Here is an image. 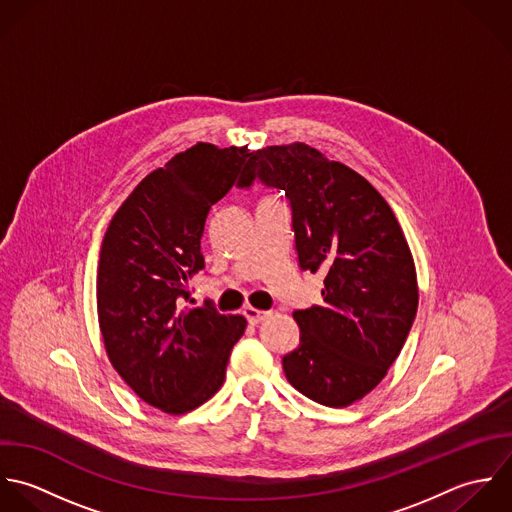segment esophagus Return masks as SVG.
<instances>
[{"label": "esophagus", "instance_id": "1", "mask_svg": "<svg viewBox=\"0 0 512 512\" xmlns=\"http://www.w3.org/2000/svg\"><path fill=\"white\" fill-rule=\"evenodd\" d=\"M243 314H245V318L251 322V324H259V322H263L265 318H269L271 316V312L269 310H259V308L247 307L243 310Z\"/></svg>", "mask_w": 512, "mask_h": 512}]
</instances>
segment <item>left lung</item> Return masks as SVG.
Returning <instances> with one entry per match:
<instances>
[{
	"mask_svg": "<svg viewBox=\"0 0 512 512\" xmlns=\"http://www.w3.org/2000/svg\"><path fill=\"white\" fill-rule=\"evenodd\" d=\"M255 182L285 194L299 267L324 277L322 303L293 312L301 338L285 376L312 402L346 408L382 382L417 312L402 227L370 182L303 142L253 152L237 188Z\"/></svg>",
	"mask_w": 512,
	"mask_h": 512,
	"instance_id": "8db88e82",
	"label": "left lung"
}]
</instances>
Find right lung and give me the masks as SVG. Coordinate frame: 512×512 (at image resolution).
Instances as JSON below:
<instances>
[{
	"instance_id": "obj_1",
	"label": "right lung",
	"mask_w": 512,
	"mask_h": 512,
	"mask_svg": "<svg viewBox=\"0 0 512 512\" xmlns=\"http://www.w3.org/2000/svg\"><path fill=\"white\" fill-rule=\"evenodd\" d=\"M245 148L196 144L146 176L104 233L97 305L104 348L120 378L168 413L202 406L223 384L247 320L196 307L190 279L205 267L202 235L227 196Z\"/></svg>"
}]
</instances>
